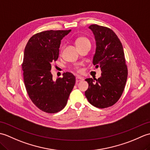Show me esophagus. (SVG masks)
Returning a JSON list of instances; mask_svg holds the SVG:
<instances>
[{
    "label": "esophagus",
    "instance_id": "34e87169",
    "mask_svg": "<svg viewBox=\"0 0 150 150\" xmlns=\"http://www.w3.org/2000/svg\"><path fill=\"white\" fill-rule=\"evenodd\" d=\"M84 80V78L83 77H76V82H81V81H82Z\"/></svg>",
    "mask_w": 150,
    "mask_h": 150
}]
</instances>
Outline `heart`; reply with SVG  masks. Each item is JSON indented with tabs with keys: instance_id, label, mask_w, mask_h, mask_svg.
<instances>
[{
	"instance_id": "b5f03b06",
	"label": "heart",
	"mask_w": 150,
	"mask_h": 150,
	"mask_svg": "<svg viewBox=\"0 0 150 150\" xmlns=\"http://www.w3.org/2000/svg\"><path fill=\"white\" fill-rule=\"evenodd\" d=\"M88 42H90V41H89V40L87 39V38L86 37H79L78 39L76 40V45H77V46H82L83 45V44H86V43H88ZM78 69L79 71H80L81 70L77 68Z\"/></svg>"
}]
</instances>
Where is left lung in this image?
<instances>
[{"label":"left lung","mask_w":150,"mask_h":150,"mask_svg":"<svg viewBox=\"0 0 150 150\" xmlns=\"http://www.w3.org/2000/svg\"><path fill=\"white\" fill-rule=\"evenodd\" d=\"M96 41V50L93 64L101 69V77L85 79L89 87L85 95L95 107L105 108L119 100L125 88L128 68L122 44L113 30L106 27L92 24Z\"/></svg>","instance_id":"left-lung-1"}]
</instances>
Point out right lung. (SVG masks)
Wrapping results in <instances>:
<instances>
[{
  "label": "right lung",
  "mask_w": 150,
  "mask_h": 150,
  "mask_svg": "<svg viewBox=\"0 0 150 150\" xmlns=\"http://www.w3.org/2000/svg\"><path fill=\"white\" fill-rule=\"evenodd\" d=\"M69 30H48L31 37L25 47L22 68L25 87L30 99L46 113H55L66 106L74 85L72 73L53 80L52 64L59 58L61 40Z\"/></svg>",
  "instance_id": "right-lung-1"
}]
</instances>
